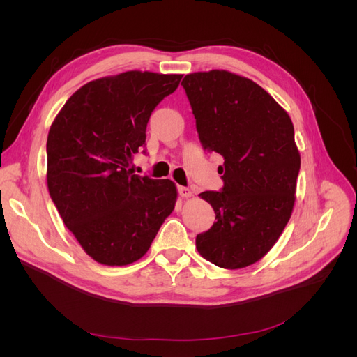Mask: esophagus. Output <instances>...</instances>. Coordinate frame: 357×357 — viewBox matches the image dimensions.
Wrapping results in <instances>:
<instances>
[{
	"mask_svg": "<svg viewBox=\"0 0 357 357\" xmlns=\"http://www.w3.org/2000/svg\"><path fill=\"white\" fill-rule=\"evenodd\" d=\"M178 195L181 198H190L192 197V190L185 186H178Z\"/></svg>",
	"mask_w": 357,
	"mask_h": 357,
	"instance_id": "esophagus-1",
	"label": "esophagus"
}]
</instances>
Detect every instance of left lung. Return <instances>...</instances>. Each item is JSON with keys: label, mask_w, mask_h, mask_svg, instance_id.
Returning a JSON list of instances; mask_svg holds the SVG:
<instances>
[{"label": "left lung", "mask_w": 357, "mask_h": 357, "mask_svg": "<svg viewBox=\"0 0 357 357\" xmlns=\"http://www.w3.org/2000/svg\"><path fill=\"white\" fill-rule=\"evenodd\" d=\"M181 86L204 150L225 159L222 190L199 193L218 220L197 235L198 252L225 269L253 265L271 250L294 210L301 168L294 123L265 89L234 73H192Z\"/></svg>", "instance_id": "1"}]
</instances>
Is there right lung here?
Here are the masks:
<instances>
[{
	"instance_id": "add662e5",
	"label": "right lung",
	"mask_w": 357,
	"mask_h": 357,
	"mask_svg": "<svg viewBox=\"0 0 357 357\" xmlns=\"http://www.w3.org/2000/svg\"><path fill=\"white\" fill-rule=\"evenodd\" d=\"M181 74L126 71L75 91L47 135V188L63 223L93 261L109 266L142 259L172 213L168 178L132 174L155 107Z\"/></svg>"
}]
</instances>
